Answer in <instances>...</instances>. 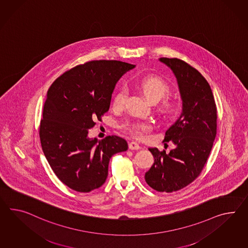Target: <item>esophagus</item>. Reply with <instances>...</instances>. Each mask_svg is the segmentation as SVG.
<instances>
[{
  "label": "esophagus",
  "mask_w": 248,
  "mask_h": 248,
  "mask_svg": "<svg viewBox=\"0 0 248 248\" xmlns=\"http://www.w3.org/2000/svg\"><path fill=\"white\" fill-rule=\"evenodd\" d=\"M129 149L132 150V151H138V150L140 149V146L137 142L132 141V142L129 143Z\"/></svg>",
  "instance_id": "34e87169"
}]
</instances>
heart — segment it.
Returning <instances> with one entry per match:
<instances>
[{
  "label": "heart",
  "mask_w": 248,
  "mask_h": 248,
  "mask_svg": "<svg viewBox=\"0 0 248 248\" xmlns=\"http://www.w3.org/2000/svg\"><path fill=\"white\" fill-rule=\"evenodd\" d=\"M140 90L143 92L147 98L151 102H158L161 98L167 96L169 93V85L167 84L163 79H159L154 76H149L140 80ZM126 97V90L122 88L117 91L113 100V107L115 108H122L124 105ZM124 130L131 133L137 138H141L144 133L149 132L151 129V124L147 122H135V123H126L124 124Z\"/></svg>",
  "instance_id": "heart-1"
}]
</instances>
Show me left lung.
<instances>
[{
  "instance_id": "left-lung-1",
  "label": "left lung",
  "mask_w": 248,
  "mask_h": 248,
  "mask_svg": "<svg viewBox=\"0 0 248 248\" xmlns=\"http://www.w3.org/2000/svg\"><path fill=\"white\" fill-rule=\"evenodd\" d=\"M158 60L174 73L183 108L163 140L172 141L175 149L167 154L149 148L154 163L145 181L157 192L172 193L191 184L203 169L216 137L217 109L210 85L196 69L177 58Z\"/></svg>"
}]
</instances>
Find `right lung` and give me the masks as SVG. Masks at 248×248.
Here are the masks:
<instances>
[{
	"instance_id": "1",
	"label": "right lung",
	"mask_w": 248,
	"mask_h": 248,
	"mask_svg": "<svg viewBox=\"0 0 248 248\" xmlns=\"http://www.w3.org/2000/svg\"><path fill=\"white\" fill-rule=\"evenodd\" d=\"M134 67L120 61H91L63 73L47 91L39 128L43 152L56 176L74 191L100 187L111 157L128 150L121 137L97 140L89 137V130L108 111L117 81Z\"/></svg>"
}]
</instances>
